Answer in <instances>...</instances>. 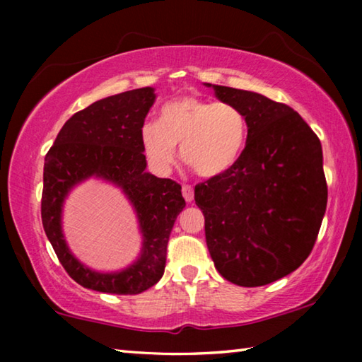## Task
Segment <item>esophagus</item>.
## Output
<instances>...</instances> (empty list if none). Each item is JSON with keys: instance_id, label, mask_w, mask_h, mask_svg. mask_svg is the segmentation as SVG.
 <instances>
[{"instance_id": "34e87169", "label": "esophagus", "mask_w": 362, "mask_h": 362, "mask_svg": "<svg viewBox=\"0 0 362 362\" xmlns=\"http://www.w3.org/2000/svg\"><path fill=\"white\" fill-rule=\"evenodd\" d=\"M182 194H183V198H185L187 203H192L193 198H194L193 187H192V185H183V188H182Z\"/></svg>"}]
</instances>
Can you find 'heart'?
Instances as JSON below:
<instances>
[{
	"instance_id": "b5f03b06",
	"label": "heart",
	"mask_w": 362,
	"mask_h": 362,
	"mask_svg": "<svg viewBox=\"0 0 362 362\" xmlns=\"http://www.w3.org/2000/svg\"><path fill=\"white\" fill-rule=\"evenodd\" d=\"M247 139V121L240 108L228 102H211L185 95L164 103L158 124L142 127L145 155L158 169L175 163V146L193 173L214 179L235 166Z\"/></svg>"
}]
</instances>
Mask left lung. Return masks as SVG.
<instances>
[{
  "label": "left lung",
  "mask_w": 362,
  "mask_h": 362,
  "mask_svg": "<svg viewBox=\"0 0 362 362\" xmlns=\"http://www.w3.org/2000/svg\"><path fill=\"white\" fill-rule=\"evenodd\" d=\"M206 86L247 121L246 146L235 166L194 187L207 249L226 281L265 286L297 269L313 250L327 206L321 142L286 103Z\"/></svg>",
  "instance_id": "8db88e82"
}]
</instances>
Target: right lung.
<instances>
[{
  "mask_svg": "<svg viewBox=\"0 0 362 362\" xmlns=\"http://www.w3.org/2000/svg\"><path fill=\"white\" fill-rule=\"evenodd\" d=\"M155 97L153 88H140L94 102L65 122L45 158L42 226L65 272L86 289L134 296L164 274L169 235L185 199L179 183L145 170L142 127ZM93 175L118 185L138 212L143 254L122 272H93L72 257L63 240V199L76 182Z\"/></svg>",
  "mask_w": 362,
  "mask_h": 362,
  "instance_id": "1",
  "label": "right lung"
}]
</instances>
